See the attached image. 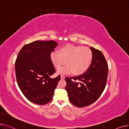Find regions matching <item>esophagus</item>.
I'll return each mask as SVG.
<instances>
[{
    "label": "esophagus",
    "instance_id": "1",
    "mask_svg": "<svg viewBox=\"0 0 129 129\" xmlns=\"http://www.w3.org/2000/svg\"><path fill=\"white\" fill-rule=\"evenodd\" d=\"M61 79H65V77L64 76V75H61Z\"/></svg>",
    "mask_w": 129,
    "mask_h": 129
}]
</instances>
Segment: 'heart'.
<instances>
[{
	"label": "heart",
	"mask_w": 129,
	"mask_h": 129,
	"mask_svg": "<svg viewBox=\"0 0 129 129\" xmlns=\"http://www.w3.org/2000/svg\"><path fill=\"white\" fill-rule=\"evenodd\" d=\"M50 60L56 68L66 62L67 64L59 68L57 73L66 74L72 73L80 75L84 73L92 62V51L87 47L74 46L68 44L60 48L59 52L52 51L50 55Z\"/></svg>",
	"instance_id": "obj_1"
}]
</instances>
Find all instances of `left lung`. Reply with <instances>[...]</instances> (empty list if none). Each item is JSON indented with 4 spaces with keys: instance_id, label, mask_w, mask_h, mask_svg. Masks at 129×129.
I'll return each instance as SVG.
<instances>
[{
    "instance_id": "8db88e82",
    "label": "left lung",
    "mask_w": 129,
    "mask_h": 129,
    "mask_svg": "<svg viewBox=\"0 0 129 129\" xmlns=\"http://www.w3.org/2000/svg\"><path fill=\"white\" fill-rule=\"evenodd\" d=\"M90 48L93 58L88 70L79 76L65 79L69 99L78 107L87 106L96 101L107 83L108 69L106 60L101 51L92 47Z\"/></svg>"
}]
</instances>
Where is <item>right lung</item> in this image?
I'll return each mask as SVG.
<instances>
[{
	"label": "right lung",
	"mask_w": 129,
	"mask_h": 129,
	"mask_svg": "<svg viewBox=\"0 0 129 129\" xmlns=\"http://www.w3.org/2000/svg\"><path fill=\"white\" fill-rule=\"evenodd\" d=\"M57 45L54 41H36L24 45L19 52L15 62L18 85L33 103L45 105L52 99L60 75L50 78L56 71L50 55Z\"/></svg>",
	"instance_id": "right-lung-1"
}]
</instances>
